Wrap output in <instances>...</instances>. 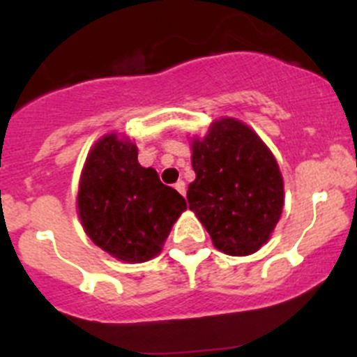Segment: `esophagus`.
Instances as JSON below:
<instances>
[{"instance_id": "1", "label": "esophagus", "mask_w": 357, "mask_h": 357, "mask_svg": "<svg viewBox=\"0 0 357 357\" xmlns=\"http://www.w3.org/2000/svg\"><path fill=\"white\" fill-rule=\"evenodd\" d=\"M174 188L178 190V192L181 193V195H186V185H185V181H183V179H179V181H176Z\"/></svg>"}]
</instances>
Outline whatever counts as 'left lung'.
Returning a JSON list of instances; mask_svg holds the SVG:
<instances>
[{
	"mask_svg": "<svg viewBox=\"0 0 357 357\" xmlns=\"http://www.w3.org/2000/svg\"><path fill=\"white\" fill-rule=\"evenodd\" d=\"M195 181L188 205L228 255H248L271 236L283 208V178L262 139L235 119H221L192 145Z\"/></svg>",
	"mask_w": 357,
	"mask_h": 357,
	"instance_id": "1",
	"label": "left lung"
}]
</instances>
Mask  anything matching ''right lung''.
<instances>
[{"label": "right lung", "instance_id": "right-lung-1", "mask_svg": "<svg viewBox=\"0 0 357 357\" xmlns=\"http://www.w3.org/2000/svg\"><path fill=\"white\" fill-rule=\"evenodd\" d=\"M84 231L102 250L126 262H145L164 245L186 202L142 167L138 149L117 135L93 146L77 195Z\"/></svg>", "mask_w": 357, "mask_h": 357}]
</instances>
